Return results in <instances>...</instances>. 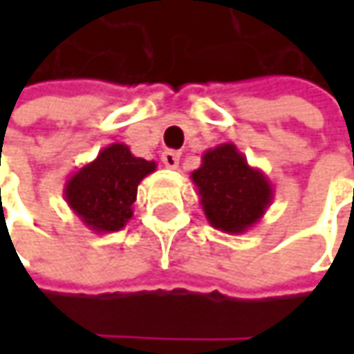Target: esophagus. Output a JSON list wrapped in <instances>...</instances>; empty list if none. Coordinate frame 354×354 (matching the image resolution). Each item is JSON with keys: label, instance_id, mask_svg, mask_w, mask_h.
<instances>
[{"label": "esophagus", "instance_id": "esophagus-1", "mask_svg": "<svg viewBox=\"0 0 354 354\" xmlns=\"http://www.w3.org/2000/svg\"><path fill=\"white\" fill-rule=\"evenodd\" d=\"M179 153L177 151H165L163 156H161V161H163V165L165 167H169V169H177L179 167Z\"/></svg>", "mask_w": 354, "mask_h": 354}]
</instances>
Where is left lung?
Wrapping results in <instances>:
<instances>
[{"label": "left lung", "mask_w": 354, "mask_h": 354, "mask_svg": "<svg viewBox=\"0 0 354 354\" xmlns=\"http://www.w3.org/2000/svg\"><path fill=\"white\" fill-rule=\"evenodd\" d=\"M191 179L209 225L226 234H244L258 225L274 201L272 181L252 167L234 143L207 149Z\"/></svg>", "instance_id": "8db88e82"}]
</instances>
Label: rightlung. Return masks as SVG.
I'll use <instances>...</instances> for the list:
<instances>
[{
	"label": "right lung",
	"instance_id": "add662e5",
	"mask_svg": "<svg viewBox=\"0 0 354 354\" xmlns=\"http://www.w3.org/2000/svg\"><path fill=\"white\" fill-rule=\"evenodd\" d=\"M156 169V161L136 157L126 143H110L66 179L62 195L92 232H116L133 216L138 185Z\"/></svg>",
	"mask_w": 354,
	"mask_h": 354
}]
</instances>
